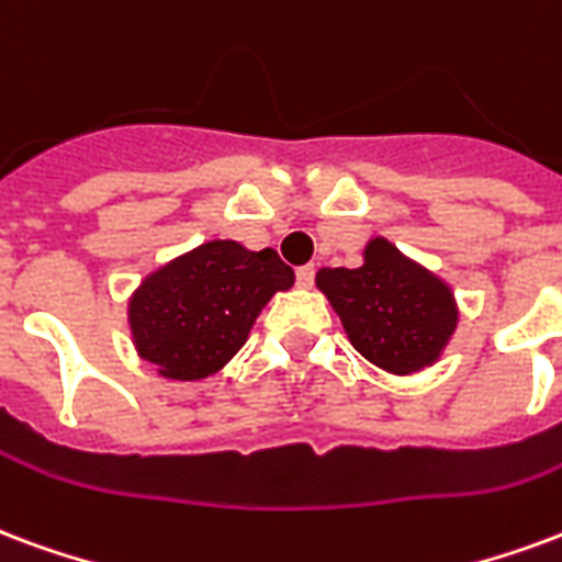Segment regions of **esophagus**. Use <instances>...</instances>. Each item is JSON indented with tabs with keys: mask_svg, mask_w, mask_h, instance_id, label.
Returning <instances> with one entry per match:
<instances>
[{
	"mask_svg": "<svg viewBox=\"0 0 562 562\" xmlns=\"http://www.w3.org/2000/svg\"><path fill=\"white\" fill-rule=\"evenodd\" d=\"M294 277H297V285H301V289H310L315 282V265H301Z\"/></svg>",
	"mask_w": 562,
	"mask_h": 562,
	"instance_id": "1",
	"label": "esophagus"
}]
</instances>
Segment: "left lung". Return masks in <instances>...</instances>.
Here are the masks:
<instances>
[{
	"instance_id": "8db88e82",
	"label": "left lung",
	"mask_w": 562,
	"mask_h": 562,
	"mask_svg": "<svg viewBox=\"0 0 562 562\" xmlns=\"http://www.w3.org/2000/svg\"><path fill=\"white\" fill-rule=\"evenodd\" d=\"M315 282L351 345L386 372L435 363L459 322L450 289L384 238L369 240L360 268H324Z\"/></svg>"
}]
</instances>
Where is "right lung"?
Wrapping results in <instances>:
<instances>
[{
    "label": "right lung",
    "mask_w": 562,
    "mask_h": 562,
    "mask_svg": "<svg viewBox=\"0 0 562 562\" xmlns=\"http://www.w3.org/2000/svg\"><path fill=\"white\" fill-rule=\"evenodd\" d=\"M294 270L277 249L211 240L151 277L131 301L133 342L176 381H199L238 355L261 306L292 289Z\"/></svg>",
    "instance_id": "add662e5"
}]
</instances>
